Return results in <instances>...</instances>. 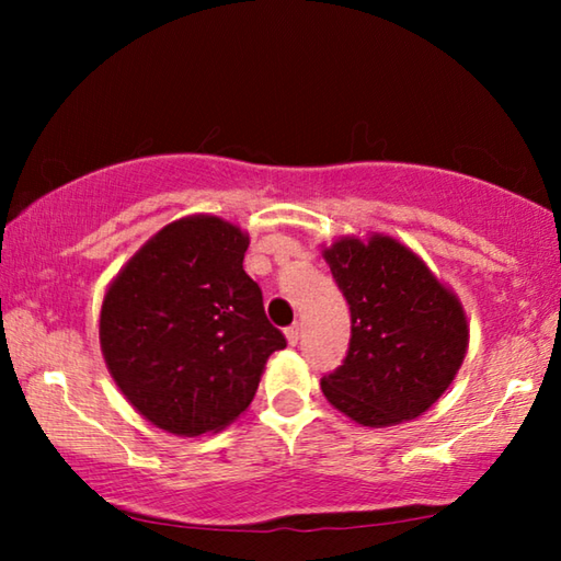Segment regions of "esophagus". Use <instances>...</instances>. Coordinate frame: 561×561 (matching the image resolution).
I'll return each mask as SVG.
<instances>
[{"label":"esophagus","instance_id":"esophagus-1","mask_svg":"<svg viewBox=\"0 0 561 561\" xmlns=\"http://www.w3.org/2000/svg\"><path fill=\"white\" fill-rule=\"evenodd\" d=\"M284 334H287L289 346H297V341H299V324H291L287 331H284Z\"/></svg>","mask_w":561,"mask_h":561}]
</instances>
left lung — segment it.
<instances>
[{"label": "left lung", "instance_id": "1", "mask_svg": "<svg viewBox=\"0 0 561 561\" xmlns=\"http://www.w3.org/2000/svg\"><path fill=\"white\" fill-rule=\"evenodd\" d=\"M324 260L351 309L346 358L321 378L327 401L368 428L428 411L468 351L458 297L393 237H344Z\"/></svg>", "mask_w": 561, "mask_h": 561}]
</instances>
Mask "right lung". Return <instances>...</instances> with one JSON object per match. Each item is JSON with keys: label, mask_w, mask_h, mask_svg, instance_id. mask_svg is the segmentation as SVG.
Segmentation results:
<instances>
[{"label": "right lung", "mask_w": 561, "mask_h": 561, "mask_svg": "<svg viewBox=\"0 0 561 561\" xmlns=\"http://www.w3.org/2000/svg\"><path fill=\"white\" fill-rule=\"evenodd\" d=\"M250 237L213 215L165 225L103 297L101 351L128 403L173 435L217 433L247 411L287 346L242 270Z\"/></svg>", "instance_id": "add662e5"}]
</instances>
